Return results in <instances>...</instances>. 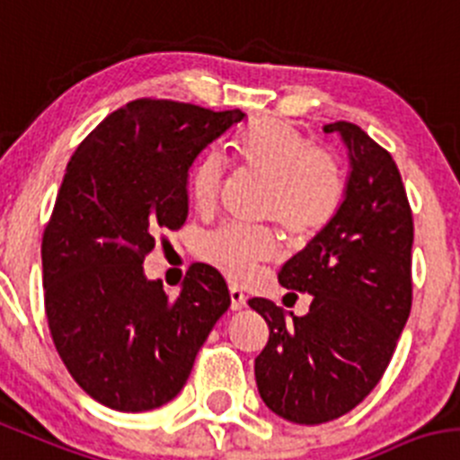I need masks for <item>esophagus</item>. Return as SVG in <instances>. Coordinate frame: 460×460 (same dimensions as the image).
Returning a JSON list of instances; mask_svg holds the SVG:
<instances>
[{"instance_id": "obj_1", "label": "esophagus", "mask_w": 460, "mask_h": 460, "mask_svg": "<svg viewBox=\"0 0 460 460\" xmlns=\"http://www.w3.org/2000/svg\"><path fill=\"white\" fill-rule=\"evenodd\" d=\"M230 307L233 310H243L246 307V294L239 288H230Z\"/></svg>"}]
</instances>
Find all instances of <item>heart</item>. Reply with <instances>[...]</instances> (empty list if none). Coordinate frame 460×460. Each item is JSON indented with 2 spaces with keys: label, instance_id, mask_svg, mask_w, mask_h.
Masks as SVG:
<instances>
[{
  "label": "heart",
  "instance_id": "b5f03b06",
  "mask_svg": "<svg viewBox=\"0 0 460 460\" xmlns=\"http://www.w3.org/2000/svg\"><path fill=\"white\" fill-rule=\"evenodd\" d=\"M233 153L242 166L271 180L264 217L285 233L307 237L335 217L344 196L342 171L328 153L314 150L292 125L260 118L233 138ZM223 182L218 157L205 155L191 172V200L198 209L217 205ZM276 239L269 233L226 226L202 239V258L221 269L227 278L243 280L260 262L276 255Z\"/></svg>",
  "mask_w": 460,
  "mask_h": 460
}]
</instances>
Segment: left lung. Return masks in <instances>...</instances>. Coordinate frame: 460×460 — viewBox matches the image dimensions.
<instances>
[{
    "label": "left lung",
    "instance_id": "left-lung-1",
    "mask_svg": "<svg viewBox=\"0 0 460 460\" xmlns=\"http://www.w3.org/2000/svg\"><path fill=\"white\" fill-rule=\"evenodd\" d=\"M323 132L347 147L342 202L278 273L282 288L313 296L310 313L294 317L269 298L248 301L269 323L255 358L260 397L296 424L331 422L372 393L412 301V214L393 155L353 123Z\"/></svg>",
    "mask_w": 460,
    "mask_h": 460
}]
</instances>
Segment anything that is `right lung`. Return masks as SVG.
<instances>
[{"mask_svg": "<svg viewBox=\"0 0 460 460\" xmlns=\"http://www.w3.org/2000/svg\"><path fill=\"white\" fill-rule=\"evenodd\" d=\"M246 120L171 100H134L67 162L43 234L45 313L70 376L102 406L153 411L180 393L198 349L230 307L221 273L191 264L168 298L143 258L189 214V171Z\"/></svg>", "mask_w": 460, "mask_h": 460, "instance_id": "add662e5", "label": "right lung"}]
</instances>
